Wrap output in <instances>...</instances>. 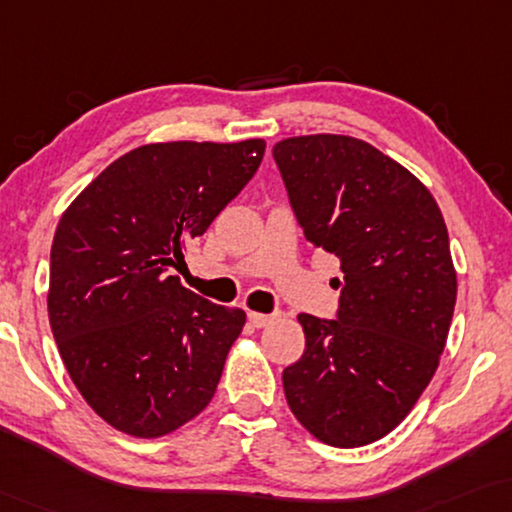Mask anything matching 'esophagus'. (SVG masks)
I'll return each mask as SVG.
<instances>
[{"mask_svg": "<svg viewBox=\"0 0 512 512\" xmlns=\"http://www.w3.org/2000/svg\"><path fill=\"white\" fill-rule=\"evenodd\" d=\"M248 320H250V325H253V327H266V325H271L273 320H276V315H273V313H255V311H250L248 313Z\"/></svg>", "mask_w": 512, "mask_h": 512, "instance_id": "34e87169", "label": "esophagus"}]
</instances>
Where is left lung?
<instances>
[{"mask_svg":"<svg viewBox=\"0 0 512 512\" xmlns=\"http://www.w3.org/2000/svg\"><path fill=\"white\" fill-rule=\"evenodd\" d=\"M308 243L341 259L336 320L301 313L306 350L283 371L294 417L334 448L390 434L434 378L457 301L448 227L417 178L341 134L273 146Z\"/></svg>","mask_w":512,"mask_h":512,"instance_id":"obj_1","label":"left lung"}]
</instances>
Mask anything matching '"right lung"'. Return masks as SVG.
I'll return each instance as SVG.
<instances>
[{"instance_id": "add662e5", "label": "right lung", "mask_w": 512, "mask_h": 512, "mask_svg": "<svg viewBox=\"0 0 512 512\" xmlns=\"http://www.w3.org/2000/svg\"><path fill=\"white\" fill-rule=\"evenodd\" d=\"M266 143L171 141L129 150L62 213L48 318L88 406L136 438L171 434L218 390L246 313L171 276L255 176Z\"/></svg>"}]
</instances>
